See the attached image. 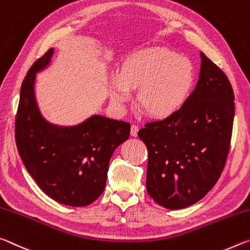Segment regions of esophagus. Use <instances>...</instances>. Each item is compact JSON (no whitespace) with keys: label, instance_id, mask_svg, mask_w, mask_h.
I'll use <instances>...</instances> for the list:
<instances>
[{"label":"esophagus","instance_id":"34e87169","mask_svg":"<svg viewBox=\"0 0 250 250\" xmlns=\"http://www.w3.org/2000/svg\"><path fill=\"white\" fill-rule=\"evenodd\" d=\"M137 133H138V126L137 125L130 126V135L135 137V136H137Z\"/></svg>","mask_w":250,"mask_h":250}]
</instances>
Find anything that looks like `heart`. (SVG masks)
Segmentation results:
<instances>
[{
	"label": "heart",
	"mask_w": 250,
	"mask_h": 250,
	"mask_svg": "<svg viewBox=\"0 0 250 250\" xmlns=\"http://www.w3.org/2000/svg\"><path fill=\"white\" fill-rule=\"evenodd\" d=\"M194 83V69L187 57L165 47H149L126 59L121 73L112 75L113 103L123 107L137 88L136 102L154 118H165L182 107Z\"/></svg>",
	"instance_id": "heart-1"
}]
</instances>
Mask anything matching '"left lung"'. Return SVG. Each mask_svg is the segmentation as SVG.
Returning a JSON list of instances; mask_svg holds the SVG:
<instances>
[{
  "label": "left lung",
  "mask_w": 250,
  "mask_h": 250,
  "mask_svg": "<svg viewBox=\"0 0 250 250\" xmlns=\"http://www.w3.org/2000/svg\"><path fill=\"white\" fill-rule=\"evenodd\" d=\"M200 59L197 85L182 108L138 130L148 150L147 193L168 209L193 205L214 187L230 147L234 91L217 65L204 53Z\"/></svg>",
  "instance_id": "8db88e82"
}]
</instances>
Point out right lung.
<instances>
[{
  "instance_id": "obj_1",
  "label": "right lung",
  "mask_w": 250,
  "mask_h": 250,
  "mask_svg": "<svg viewBox=\"0 0 250 250\" xmlns=\"http://www.w3.org/2000/svg\"><path fill=\"white\" fill-rule=\"evenodd\" d=\"M50 48L28 69L15 117V142L22 162L48 197L73 207L95 202L105 189L114 150L129 137L130 124L94 115L71 127L41 115L34 94L36 73L51 62Z\"/></svg>"
}]
</instances>
